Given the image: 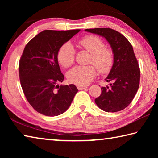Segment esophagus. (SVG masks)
I'll use <instances>...</instances> for the list:
<instances>
[{"instance_id":"esophagus-1","label":"esophagus","mask_w":158,"mask_h":158,"mask_svg":"<svg viewBox=\"0 0 158 158\" xmlns=\"http://www.w3.org/2000/svg\"><path fill=\"white\" fill-rule=\"evenodd\" d=\"M87 88V86H77V89L79 90H84L85 89Z\"/></svg>"}]
</instances>
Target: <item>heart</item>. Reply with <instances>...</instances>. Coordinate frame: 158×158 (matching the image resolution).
<instances>
[{
    "label": "heart",
    "mask_w": 158,
    "mask_h": 158,
    "mask_svg": "<svg viewBox=\"0 0 158 158\" xmlns=\"http://www.w3.org/2000/svg\"><path fill=\"white\" fill-rule=\"evenodd\" d=\"M79 45L91 53L90 63L94 64L99 73H109L114 64V53L110 49L105 47L103 40L95 35H87L79 41ZM75 56V49L69 42L63 44L58 49L57 58L64 68H69L73 65ZM97 73L94 65L76 66L68 73L69 83L84 86L91 82Z\"/></svg>",
    "instance_id": "obj_1"
}]
</instances>
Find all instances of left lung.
<instances>
[{
    "label": "left lung",
    "mask_w": 158,
    "mask_h": 158,
    "mask_svg": "<svg viewBox=\"0 0 158 158\" xmlns=\"http://www.w3.org/2000/svg\"><path fill=\"white\" fill-rule=\"evenodd\" d=\"M85 31L105 37L114 53V64L105 81L109 86L102 87L96 105L106 112L121 111L130 105L137 93L140 69L132 44L119 32L109 28L85 29Z\"/></svg>",
    "instance_id": "8db88e82"
}]
</instances>
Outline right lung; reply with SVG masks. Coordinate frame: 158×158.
Masks as SVG:
<instances>
[{"label": "right lung", "mask_w": 158, "mask_h": 158, "mask_svg": "<svg viewBox=\"0 0 158 158\" xmlns=\"http://www.w3.org/2000/svg\"><path fill=\"white\" fill-rule=\"evenodd\" d=\"M79 29L71 31L45 30L26 44L19 64L21 88L35 110L47 116L64 113L70 106L78 89L74 84L60 85L61 73L58 49Z\"/></svg>", "instance_id": "add662e5"}]
</instances>
